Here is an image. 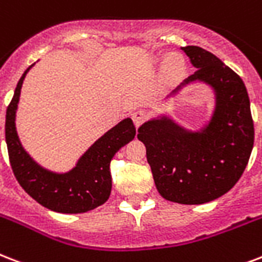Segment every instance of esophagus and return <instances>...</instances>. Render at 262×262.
Here are the masks:
<instances>
[{
	"label": "esophagus",
	"mask_w": 262,
	"mask_h": 262,
	"mask_svg": "<svg viewBox=\"0 0 262 262\" xmlns=\"http://www.w3.org/2000/svg\"><path fill=\"white\" fill-rule=\"evenodd\" d=\"M132 119H133V123H135V126L139 127L141 123L144 122L145 113L143 111V110H139V111H136V113L132 114Z\"/></svg>",
	"instance_id": "obj_1"
}]
</instances>
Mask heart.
I'll return each mask as SVG.
<instances>
[{
  "label": "heart",
  "mask_w": 262,
  "mask_h": 262,
  "mask_svg": "<svg viewBox=\"0 0 262 262\" xmlns=\"http://www.w3.org/2000/svg\"><path fill=\"white\" fill-rule=\"evenodd\" d=\"M162 61L165 63V71H166L169 75H171V77L180 75L185 69L184 60H183V57H180V56L171 55L169 56V57L162 59Z\"/></svg>",
  "instance_id": "heart-1"
}]
</instances>
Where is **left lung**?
Returning <instances> with one entry per match:
<instances>
[{"label": "left lung", "instance_id": "1", "mask_svg": "<svg viewBox=\"0 0 262 262\" xmlns=\"http://www.w3.org/2000/svg\"><path fill=\"white\" fill-rule=\"evenodd\" d=\"M196 71L165 101L192 83L213 92V108L199 129L180 125L166 113L139 127L161 196L181 205H202L227 193L246 169L254 143L250 100L242 78L206 49L181 48Z\"/></svg>", "mask_w": 262, "mask_h": 262}]
</instances>
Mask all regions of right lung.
I'll return each instance as SVG.
<instances>
[{
  "mask_svg": "<svg viewBox=\"0 0 262 262\" xmlns=\"http://www.w3.org/2000/svg\"><path fill=\"white\" fill-rule=\"evenodd\" d=\"M33 66H30L19 79L13 99L7 110L5 140L13 174L21 188L49 210L67 214L93 210L110 198L113 188L110 163L123 145L135 139V125L130 118L122 119L96 140L69 171L59 173L41 166L21 145L16 130L20 91Z\"/></svg>",
  "mask_w": 262,
  "mask_h": 262,
  "instance_id": "right-lung-1",
  "label": "right lung"
}]
</instances>
